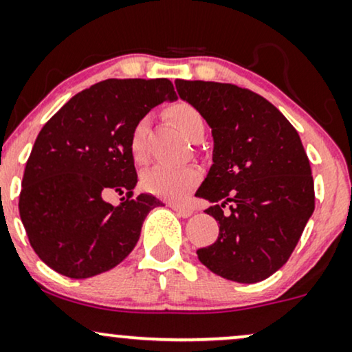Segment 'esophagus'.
<instances>
[{
    "label": "esophagus",
    "mask_w": 352,
    "mask_h": 352,
    "mask_svg": "<svg viewBox=\"0 0 352 352\" xmlns=\"http://www.w3.org/2000/svg\"><path fill=\"white\" fill-rule=\"evenodd\" d=\"M170 208L177 212L180 217H190L193 214V209L188 206H182V204H170Z\"/></svg>",
    "instance_id": "obj_1"
}]
</instances>
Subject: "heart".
I'll return each mask as SVG.
<instances>
[{"instance_id": "1", "label": "heart", "mask_w": 352, "mask_h": 352, "mask_svg": "<svg viewBox=\"0 0 352 352\" xmlns=\"http://www.w3.org/2000/svg\"><path fill=\"white\" fill-rule=\"evenodd\" d=\"M168 118L179 126V130L193 141L195 138L204 133V120L201 113L195 107L185 102H177L167 109ZM149 130V118H140L133 126L130 133V148L131 157L136 162H146V135ZM199 170L193 166H154L146 170L141 177V185L146 191L155 195V197L179 201L191 188L198 185Z\"/></svg>"}]
</instances>
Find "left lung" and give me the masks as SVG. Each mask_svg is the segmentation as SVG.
Instances as JSON below:
<instances>
[{"label":"left lung","mask_w":352,"mask_h":352,"mask_svg":"<svg viewBox=\"0 0 352 352\" xmlns=\"http://www.w3.org/2000/svg\"><path fill=\"white\" fill-rule=\"evenodd\" d=\"M175 87L206 120L214 141L197 197L212 203L204 212L217 221L219 237L197 250L199 261L230 281H263L289 260L315 209L299 133L248 89L184 79Z\"/></svg>","instance_id":"obj_1"}]
</instances>
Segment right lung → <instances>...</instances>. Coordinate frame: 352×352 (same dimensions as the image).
<instances>
[{"label": "right lung", "mask_w": 352, "mask_h": 352, "mask_svg": "<svg viewBox=\"0 0 352 352\" xmlns=\"http://www.w3.org/2000/svg\"><path fill=\"white\" fill-rule=\"evenodd\" d=\"M177 100L161 79H107L79 92L45 123L25 164L19 214L29 242L56 273L84 279L130 255L153 195L138 184L128 141L135 123L162 102ZM127 191L117 207L109 190Z\"/></svg>", "instance_id": "add662e5"}]
</instances>
